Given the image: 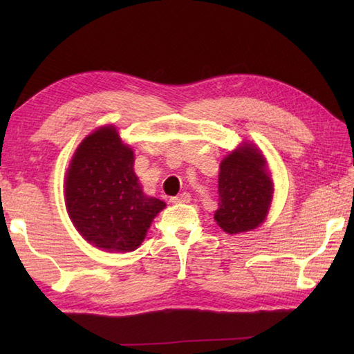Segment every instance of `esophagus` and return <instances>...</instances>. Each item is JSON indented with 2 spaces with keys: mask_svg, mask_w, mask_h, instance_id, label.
<instances>
[{
  "mask_svg": "<svg viewBox=\"0 0 354 354\" xmlns=\"http://www.w3.org/2000/svg\"><path fill=\"white\" fill-rule=\"evenodd\" d=\"M190 201H192V196H190V193H187V192L178 194V196L170 198L171 204H187V202H190Z\"/></svg>",
  "mask_w": 354,
  "mask_h": 354,
  "instance_id": "esophagus-1",
  "label": "esophagus"
}]
</instances>
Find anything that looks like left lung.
Here are the masks:
<instances>
[{"mask_svg":"<svg viewBox=\"0 0 354 354\" xmlns=\"http://www.w3.org/2000/svg\"><path fill=\"white\" fill-rule=\"evenodd\" d=\"M272 193L265 156L245 142L221 162L219 208L214 221L228 234L257 228L266 219Z\"/></svg>","mask_w":354,"mask_h":354,"instance_id":"8db88e82","label":"left lung"}]
</instances>
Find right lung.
<instances>
[{
    "label": "right lung",
    "mask_w": 354,
    "mask_h": 354,
    "mask_svg": "<svg viewBox=\"0 0 354 354\" xmlns=\"http://www.w3.org/2000/svg\"><path fill=\"white\" fill-rule=\"evenodd\" d=\"M133 161L115 127L103 126L80 142L66 170V212L82 237L100 250H137L165 208L142 193Z\"/></svg>",
    "instance_id": "right-lung-1"
}]
</instances>
